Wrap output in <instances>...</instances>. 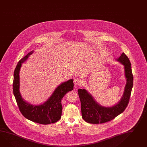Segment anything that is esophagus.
<instances>
[{
    "instance_id": "1",
    "label": "esophagus",
    "mask_w": 147,
    "mask_h": 147,
    "mask_svg": "<svg viewBox=\"0 0 147 147\" xmlns=\"http://www.w3.org/2000/svg\"><path fill=\"white\" fill-rule=\"evenodd\" d=\"M74 86H79L82 83V81L80 79H75L74 80Z\"/></svg>"
}]
</instances>
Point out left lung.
Wrapping results in <instances>:
<instances>
[{
    "mask_svg": "<svg viewBox=\"0 0 147 147\" xmlns=\"http://www.w3.org/2000/svg\"><path fill=\"white\" fill-rule=\"evenodd\" d=\"M116 61L124 66L126 81L123 96L117 104L111 107L102 106L86 90L78 89L82 118L87 123L97 124L109 122L124 111L129 104L133 82L131 63L124 53Z\"/></svg>",
    "mask_w": 147,
    "mask_h": 147,
    "instance_id": "8db88e82",
    "label": "left lung"
}]
</instances>
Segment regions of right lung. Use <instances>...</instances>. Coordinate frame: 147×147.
<instances>
[{
  "mask_svg": "<svg viewBox=\"0 0 147 147\" xmlns=\"http://www.w3.org/2000/svg\"><path fill=\"white\" fill-rule=\"evenodd\" d=\"M33 53L34 50H32L22 58L15 69L13 83V93L19 109L25 118L35 123L47 125L56 123L61 119L63 109L61 99L68 91L73 89V80L70 79L61 83L43 104L34 105L26 101L20 93V72L22 64L25 62Z\"/></svg>",
  "mask_w": 147,
  "mask_h": 147,
  "instance_id": "right-lung-1",
  "label": "right lung"
}]
</instances>
